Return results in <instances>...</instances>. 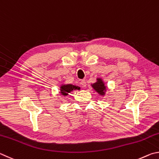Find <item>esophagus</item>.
Wrapping results in <instances>:
<instances>
[{"label": "esophagus", "instance_id": "obj_1", "mask_svg": "<svg viewBox=\"0 0 159 159\" xmlns=\"http://www.w3.org/2000/svg\"><path fill=\"white\" fill-rule=\"evenodd\" d=\"M80 84H81L82 87H87V83H86V81H85L84 80H82V81H81V82H80Z\"/></svg>", "mask_w": 159, "mask_h": 159}]
</instances>
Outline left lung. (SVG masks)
I'll list each match as a JSON object with an SVG mask.
<instances>
[{
  "label": "left lung",
  "mask_w": 159,
  "mask_h": 159,
  "mask_svg": "<svg viewBox=\"0 0 159 159\" xmlns=\"http://www.w3.org/2000/svg\"><path fill=\"white\" fill-rule=\"evenodd\" d=\"M92 87L95 89L97 92L101 95H105V91H106V87H105L104 82L102 81L101 79L98 78L97 79V82L94 84H91Z\"/></svg>",
  "instance_id": "left-lung-1"
}]
</instances>
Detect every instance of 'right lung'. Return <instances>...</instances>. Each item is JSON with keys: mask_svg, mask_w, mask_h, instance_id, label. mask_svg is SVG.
I'll use <instances>...</instances> for the list:
<instances>
[{"mask_svg": "<svg viewBox=\"0 0 159 159\" xmlns=\"http://www.w3.org/2000/svg\"><path fill=\"white\" fill-rule=\"evenodd\" d=\"M75 89H80V87H77L76 86L72 84H64L61 86L60 90L61 93L62 94L63 96H67L68 95V93Z\"/></svg>", "mask_w": 159, "mask_h": 159, "instance_id": "1", "label": "right lung"}]
</instances>
